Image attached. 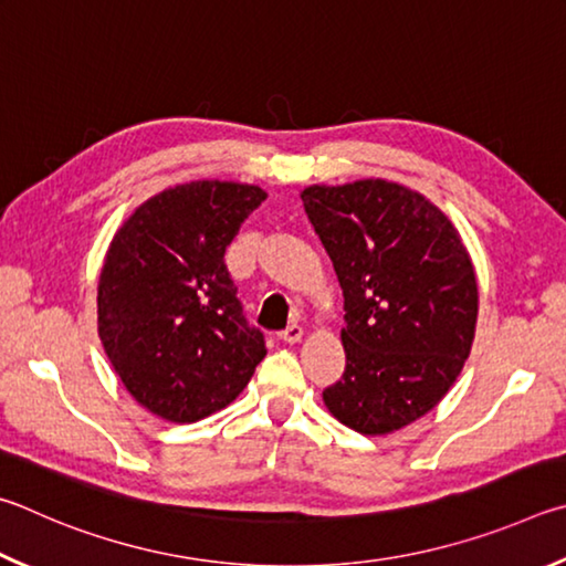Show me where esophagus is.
Segmentation results:
<instances>
[{"mask_svg":"<svg viewBox=\"0 0 566 566\" xmlns=\"http://www.w3.org/2000/svg\"><path fill=\"white\" fill-rule=\"evenodd\" d=\"M277 338H281L283 343H289V345H295V343L303 340V328H301V325H289V328L277 335Z\"/></svg>","mask_w":566,"mask_h":566,"instance_id":"34e87169","label":"esophagus"}]
</instances>
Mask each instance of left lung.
<instances>
[{
	"instance_id": "left-lung-1",
	"label": "left lung",
	"mask_w": 566,
	"mask_h": 566,
	"mask_svg": "<svg viewBox=\"0 0 566 566\" xmlns=\"http://www.w3.org/2000/svg\"><path fill=\"white\" fill-rule=\"evenodd\" d=\"M305 213L345 298L343 378L323 392L335 420L390 434L448 395L478 328V277L454 223L430 198L388 178L313 184Z\"/></svg>"
}]
</instances>
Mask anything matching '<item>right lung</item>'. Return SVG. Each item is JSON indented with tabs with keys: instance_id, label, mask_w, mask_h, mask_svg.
<instances>
[{
	"instance_id": "obj_1",
	"label": "right lung",
	"mask_w": 566,
	"mask_h": 566,
	"mask_svg": "<svg viewBox=\"0 0 566 566\" xmlns=\"http://www.w3.org/2000/svg\"><path fill=\"white\" fill-rule=\"evenodd\" d=\"M268 198L261 186L191 181L134 208L106 248L96 331L128 395L166 422L231 405L265 358L226 268V248Z\"/></svg>"
}]
</instances>
